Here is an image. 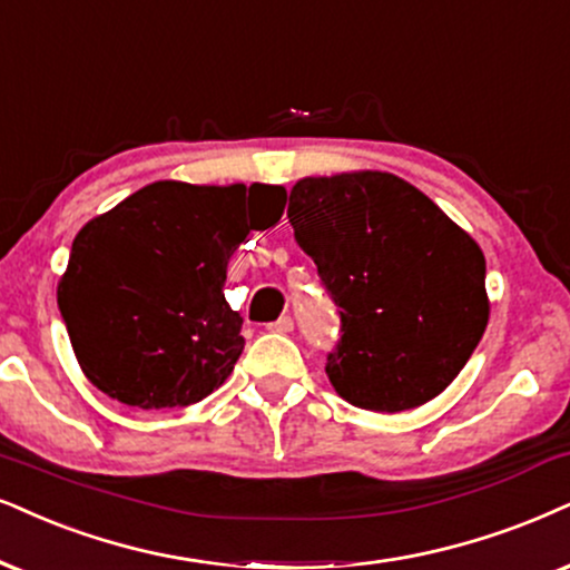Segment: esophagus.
I'll return each instance as SVG.
<instances>
[{"label":"esophagus","mask_w":570,"mask_h":570,"mask_svg":"<svg viewBox=\"0 0 570 570\" xmlns=\"http://www.w3.org/2000/svg\"><path fill=\"white\" fill-rule=\"evenodd\" d=\"M268 331H278V334H289V331H294V321L289 318V315H281L278 321L268 323Z\"/></svg>","instance_id":"1"}]
</instances>
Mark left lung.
<instances>
[{
    "instance_id": "8db88e82",
    "label": "left lung",
    "mask_w": 570,
    "mask_h": 570,
    "mask_svg": "<svg viewBox=\"0 0 570 570\" xmlns=\"http://www.w3.org/2000/svg\"><path fill=\"white\" fill-rule=\"evenodd\" d=\"M286 215L338 305L342 338L326 363L338 397L400 413L442 394L489 321L479 244L381 170L302 178Z\"/></svg>"
}]
</instances>
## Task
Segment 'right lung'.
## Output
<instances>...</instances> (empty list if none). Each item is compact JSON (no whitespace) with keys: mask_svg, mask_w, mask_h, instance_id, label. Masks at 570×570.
<instances>
[{"mask_svg":"<svg viewBox=\"0 0 570 570\" xmlns=\"http://www.w3.org/2000/svg\"><path fill=\"white\" fill-rule=\"evenodd\" d=\"M284 205V186L155 181L86 223L57 286L86 379L141 410L213 394L244 350L242 315L223 297L228 261Z\"/></svg>","mask_w":570,"mask_h":570,"instance_id":"right-lung-1","label":"right lung"}]
</instances>
